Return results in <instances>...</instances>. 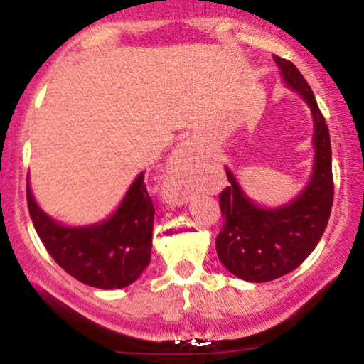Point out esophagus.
Instances as JSON below:
<instances>
[{
  "label": "esophagus",
  "mask_w": 364,
  "mask_h": 364,
  "mask_svg": "<svg viewBox=\"0 0 364 364\" xmlns=\"http://www.w3.org/2000/svg\"><path fill=\"white\" fill-rule=\"evenodd\" d=\"M202 174V162L193 144L185 141L176 149L171 159L168 176L164 181V193L171 205H183L190 198L195 183Z\"/></svg>",
  "instance_id": "obj_1"
}]
</instances>
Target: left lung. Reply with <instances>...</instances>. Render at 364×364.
<instances>
[{
    "label": "left lung",
    "instance_id": "1",
    "mask_svg": "<svg viewBox=\"0 0 364 364\" xmlns=\"http://www.w3.org/2000/svg\"><path fill=\"white\" fill-rule=\"evenodd\" d=\"M284 83L308 104L313 118V169L308 185L291 202L262 207L225 168L229 186L220 193L225 217L217 236V257L225 269L248 282H267L292 272L323 236L333 202L332 149L325 118L313 90L291 61L274 56Z\"/></svg>",
    "mask_w": 364,
    "mask_h": 364
}]
</instances>
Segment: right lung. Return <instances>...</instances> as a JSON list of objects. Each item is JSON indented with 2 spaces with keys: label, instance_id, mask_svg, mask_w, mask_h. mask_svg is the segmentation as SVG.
<instances>
[{
  "label": "right lung",
  "instance_id": "add662e5",
  "mask_svg": "<svg viewBox=\"0 0 364 364\" xmlns=\"http://www.w3.org/2000/svg\"><path fill=\"white\" fill-rule=\"evenodd\" d=\"M144 179L141 171L107 219L66 225L39 207L27 176L32 223L46 250L63 270L99 289H121L140 277L150 263L156 214Z\"/></svg>",
  "mask_w": 364,
  "mask_h": 364
}]
</instances>
